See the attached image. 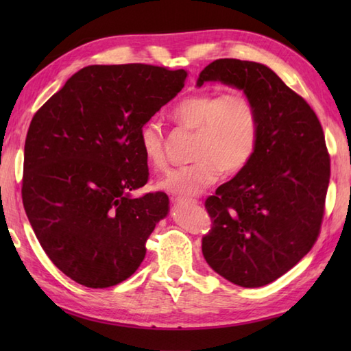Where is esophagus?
<instances>
[{
  "label": "esophagus",
  "mask_w": 351,
  "mask_h": 351,
  "mask_svg": "<svg viewBox=\"0 0 351 351\" xmlns=\"http://www.w3.org/2000/svg\"><path fill=\"white\" fill-rule=\"evenodd\" d=\"M175 202H176L178 205H195V204H197V200H195V199H187V197H176Z\"/></svg>",
  "instance_id": "obj_1"
}]
</instances>
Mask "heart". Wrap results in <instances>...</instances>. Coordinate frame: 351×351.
I'll list each match as a JSON object with an SVG mask.
<instances>
[{
	"instance_id": "heart-1",
	"label": "heart",
	"mask_w": 351,
	"mask_h": 351,
	"mask_svg": "<svg viewBox=\"0 0 351 351\" xmlns=\"http://www.w3.org/2000/svg\"><path fill=\"white\" fill-rule=\"evenodd\" d=\"M171 119L181 128L195 132L191 160L196 162L169 171L158 182V189L170 195H200L219 181L221 170L234 175L244 169L256 151L258 113L243 92L185 96L171 110ZM138 141L149 166L154 170L166 167L160 121H147L140 130Z\"/></svg>"
}]
</instances>
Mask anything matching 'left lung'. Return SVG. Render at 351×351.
Listing matches in <instances>:
<instances>
[{"label": "left lung", "instance_id": "obj_1", "mask_svg": "<svg viewBox=\"0 0 351 351\" xmlns=\"http://www.w3.org/2000/svg\"><path fill=\"white\" fill-rule=\"evenodd\" d=\"M210 81L249 96L259 132L250 162L206 199L213 229L202 253L221 278L259 288L291 270L314 245L330 158L314 110L268 66L220 58L199 73L196 86Z\"/></svg>", "mask_w": 351, "mask_h": 351}]
</instances>
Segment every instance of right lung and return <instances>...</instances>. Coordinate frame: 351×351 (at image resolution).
I'll use <instances>...</instances> for the list:
<instances>
[{"label":"right lung","mask_w":351,"mask_h":351,"mask_svg":"<svg viewBox=\"0 0 351 351\" xmlns=\"http://www.w3.org/2000/svg\"><path fill=\"white\" fill-rule=\"evenodd\" d=\"M187 75L140 63L87 66L29 123L22 202L45 253L81 285L128 279L167 217L166 193L131 196L149 176L138 134Z\"/></svg>","instance_id":"right-lung-1"}]
</instances>
